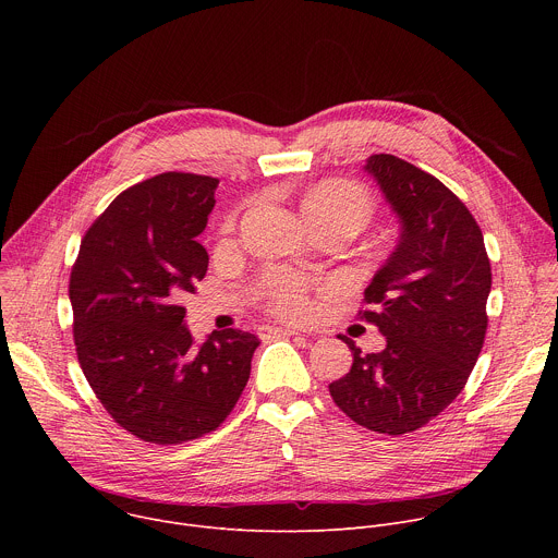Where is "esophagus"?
Returning a JSON list of instances; mask_svg holds the SVG:
<instances>
[{
	"label": "esophagus",
	"instance_id": "34e87169",
	"mask_svg": "<svg viewBox=\"0 0 558 558\" xmlns=\"http://www.w3.org/2000/svg\"><path fill=\"white\" fill-rule=\"evenodd\" d=\"M274 333H280V336H289V338H300L302 333H298L295 329H274Z\"/></svg>",
	"mask_w": 558,
	"mask_h": 558
}]
</instances>
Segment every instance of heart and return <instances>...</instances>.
<instances>
[{
	"instance_id": "1",
	"label": "heart",
	"mask_w": 558,
	"mask_h": 558,
	"mask_svg": "<svg viewBox=\"0 0 558 558\" xmlns=\"http://www.w3.org/2000/svg\"><path fill=\"white\" fill-rule=\"evenodd\" d=\"M302 209L313 227L342 225L355 233L362 231L375 214L371 194L362 185L342 179L317 183L304 196ZM258 289L260 298L274 313L289 317V320H306L311 315L308 284L300 276L271 269L260 278Z\"/></svg>"
}]
</instances>
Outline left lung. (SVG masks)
Returning <instances> with one entry per match:
<instances>
[{"mask_svg":"<svg viewBox=\"0 0 558 558\" xmlns=\"http://www.w3.org/2000/svg\"><path fill=\"white\" fill-rule=\"evenodd\" d=\"M366 170L402 220L400 245L357 311L386 349L362 353L342 336L353 366L329 390L355 424L404 435L463 390L488 331L493 271L480 225L439 179L392 154L371 156Z\"/></svg>","mask_w":558,"mask_h":558,"instance_id":"left-lung-1","label":"left lung"}]
</instances>
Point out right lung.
<instances>
[{
    "label": "right lung",
    "mask_w": 558,
    "mask_h": 558,
    "mask_svg": "<svg viewBox=\"0 0 558 558\" xmlns=\"http://www.w3.org/2000/svg\"><path fill=\"white\" fill-rule=\"evenodd\" d=\"M218 179L163 172L121 192L88 227L70 271L76 357L108 415L130 435L174 446L216 430L243 395L250 331L196 347L181 298L209 256L196 241Z\"/></svg>",
    "instance_id": "obj_1"
}]
</instances>
